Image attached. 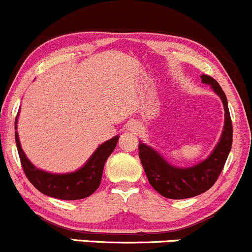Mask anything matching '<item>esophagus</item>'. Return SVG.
Segmentation results:
<instances>
[{
  "mask_svg": "<svg viewBox=\"0 0 252 252\" xmlns=\"http://www.w3.org/2000/svg\"><path fill=\"white\" fill-rule=\"evenodd\" d=\"M128 131L132 132V133L134 134H138L140 132V125L139 123H137V121H133V123H131L128 125Z\"/></svg>",
  "mask_w": 252,
  "mask_h": 252,
  "instance_id": "esophagus-1",
  "label": "esophagus"
}]
</instances>
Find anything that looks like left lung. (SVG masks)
Listing matches in <instances>:
<instances>
[{"label":"left lung","instance_id":"left-lung-1","mask_svg":"<svg viewBox=\"0 0 252 252\" xmlns=\"http://www.w3.org/2000/svg\"><path fill=\"white\" fill-rule=\"evenodd\" d=\"M202 83L210 84L224 104V128L219 141L206 159L195 165L175 166L159 152L139 140V157L150 185L162 196L168 199H188L207 191L216 183L224 168L232 148V121L228 111L227 98L219 83L211 76L201 75Z\"/></svg>","mask_w":252,"mask_h":252}]
</instances>
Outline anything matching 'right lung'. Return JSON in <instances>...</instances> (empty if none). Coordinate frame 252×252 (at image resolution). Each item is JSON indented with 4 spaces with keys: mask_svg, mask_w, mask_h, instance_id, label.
Returning a JSON list of instances; mask_svg holds the SVG:
<instances>
[{
    "mask_svg": "<svg viewBox=\"0 0 252 252\" xmlns=\"http://www.w3.org/2000/svg\"><path fill=\"white\" fill-rule=\"evenodd\" d=\"M18 119L19 114L15 119V129H18ZM118 140L119 135H115L101 144L89 159L76 171L53 174L36 168L28 159L21 148L18 131H15L16 148L27 179L40 193L61 200H80L94 193L101 183L104 163L114 151Z\"/></svg>",
    "mask_w": 252,
    "mask_h": 252,
    "instance_id": "obj_1",
    "label": "right lung"
}]
</instances>
